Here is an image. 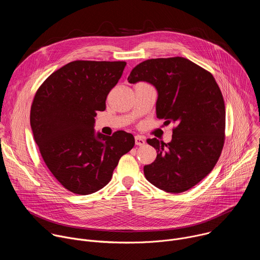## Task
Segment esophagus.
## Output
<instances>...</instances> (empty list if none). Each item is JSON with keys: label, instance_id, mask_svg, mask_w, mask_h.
<instances>
[{"label": "esophagus", "instance_id": "esophagus-1", "mask_svg": "<svg viewBox=\"0 0 260 260\" xmlns=\"http://www.w3.org/2000/svg\"><path fill=\"white\" fill-rule=\"evenodd\" d=\"M135 143L137 146H143L145 144V140L141 136H136L135 137Z\"/></svg>", "mask_w": 260, "mask_h": 260}]
</instances>
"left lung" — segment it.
<instances>
[{"label":"left lung","mask_w":260,"mask_h":260,"mask_svg":"<svg viewBox=\"0 0 260 260\" xmlns=\"http://www.w3.org/2000/svg\"><path fill=\"white\" fill-rule=\"evenodd\" d=\"M127 80L153 85L157 118L175 124L171 142L147 140L157 156L144 167L146 179L171 193L190 189L213 170L224 144L225 106L213 75L177 56L147 59L133 69Z\"/></svg>","instance_id":"1"}]
</instances>
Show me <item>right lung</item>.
Here are the masks:
<instances>
[{
	"label": "right lung",
	"mask_w": 260,
	"mask_h": 260,
	"mask_svg": "<svg viewBox=\"0 0 260 260\" xmlns=\"http://www.w3.org/2000/svg\"><path fill=\"white\" fill-rule=\"evenodd\" d=\"M125 61L75 60L61 67L37 90L30 126L52 175L69 191L86 196L110 182L120 157L135 145L132 134L94 131L96 111L120 79Z\"/></svg>",
	"instance_id": "1"
}]
</instances>
